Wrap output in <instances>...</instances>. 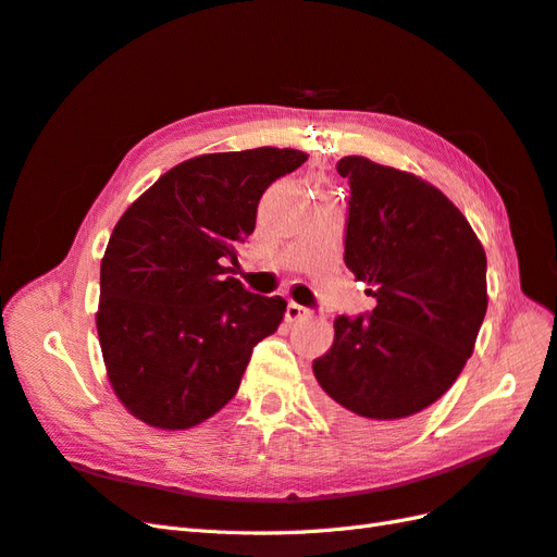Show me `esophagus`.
<instances>
[{"mask_svg": "<svg viewBox=\"0 0 557 557\" xmlns=\"http://www.w3.org/2000/svg\"><path fill=\"white\" fill-rule=\"evenodd\" d=\"M309 309L307 307H299L295 302H288V307H285V319H288L290 323H297V321H305L309 319Z\"/></svg>", "mask_w": 557, "mask_h": 557, "instance_id": "obj_1", "label": "esophagus"}]
</instances>
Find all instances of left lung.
Masks as SVG:
<instances>
[{
  "instance_id": "left-lung-1",
  "label": "left lung",
  "mask_w": 557,
  "mask_h": 557,
  "mask_svg": "<svg viewBox=\"0 0 557 557\" xmlns=\"http://www.w3.org/2000/svg\"><path fill=\"white\" fill-rule=\"evenodd\" d=\"M349 180L344 262L377 299L337 315L313 360L330 419L370 438L398 433L455 384L487 311V258L469 220L422 177L344 157Z\"/></svg>"
}]
</instances>
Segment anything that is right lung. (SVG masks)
Here are the masks:
<instances>
[{"instance_id":"add662e5","label":"right lung","mask_w":557,"mask_h":557,"mask_svg":"<svg viewBox=\"0 0 557 557\" xmlns=\"http://www.w3.org/2000/svg\"><path fill=\"white\" fill-rule=\"evenodd\" d=\"M299 149L201 154L128 206L100 262L96 313L108 377L124 408L157 429H189L227 405L252 347L285 299L227 276L264 189L302 166Z\"/></svg>"}]
</instances>
